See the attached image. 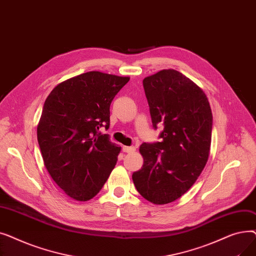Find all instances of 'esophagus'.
Wrapping results in <instances>:
<instances>
[{"mask_svg": "<svg viewBox=\"0 0 256 256\" xmlns=\"http://www.w3.org/2000/svg\"><path fill=\"white\" fill-rule=\"evenodd\" d=\"M122 150L124 152H128V154H130V152H134L136 150V148L134 146H122Z\"/></svg>", "mask_w": 256, "mask_h": 256, "instance_id": "obj_1", "label": "esophagus"}]
</instances>
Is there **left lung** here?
<instances>
[{"instance_id": "8db88e82", "label": "left lung", "mask_w": 256, "mask_h": 256, "mask_svg": "<svg viewBox=\"0 0 256 256\" xmlns=\"http://www.w3.org/2000/svg\"><path fill=\"white\" fill-rule=\"evenodd\" d=\"M152 126L163 124L160 142L143 143L144 163L132 173L137 191L154 204L178 199L197 180L208 160L212 115L204 92L174 70L143 80Z\"/></svg>"}]
</instances>
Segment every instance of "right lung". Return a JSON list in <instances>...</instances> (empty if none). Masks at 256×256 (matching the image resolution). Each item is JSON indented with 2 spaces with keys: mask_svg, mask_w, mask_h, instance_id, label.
Instances as JSON below:
<instances>
[{
  "mask_svg": "<svg viewBox=\"0 0 256 256\" xmlns=\"http://www.w3.org/2000/svg\"><path fill=\"white\" fill-rule=\"evenodd\" d=\"M130 80L89 72L58 84L44 102L37 140L50 176L70 198L87 201L100 190L117 163L120 147L102 126H110V104Z\"/></svg>",
  "mask_w": 256,
  "mask_h": 256,
  "instance_id": "right-lung-1",
  "label": "right lung"
}]
</instances>
